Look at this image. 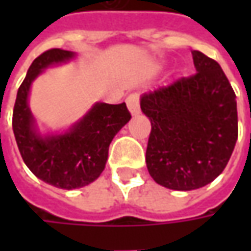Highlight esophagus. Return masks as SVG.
I'll use <instances>...</instances> for the list:
<instances>
[{
	"mask_svg": "<svg viewBox=\"0 0 251 251\" xmlns=\"http://www.w3.org/2000/svg\"><path fill=\"white\" fill-rule=\"evenodd\" d=\"M126 103H127V107L132 116H137L140 114V96L138 93H131L130 96L126 99Z\"/></svg>",
	"mask_w": 251,
	"mask_h": 251,
	"instance_id": "34e87169",
	"label": "esophagus"
}]
</instances>
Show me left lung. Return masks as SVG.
I'll list each match as a JSON object with an SVG mask.
<instances>
[{
  "instance_id": "1",
  "label": "left lung",
  "mask_w": 251,
  "mask_h": 251,
  "mask_svg": "<svg viewBox=\"0 0 251 251\" xmlns=\"http://www.w3.org/2000/svg\"><path fill=\"white\" fill-rule=\"evenodd\" d=\"M191 54L197 73L141 96L152 126L148 172L158 184L178 191L214 181L237 140L236 95L226 75L205 54Z\"/></svg>"
}]
</instances>
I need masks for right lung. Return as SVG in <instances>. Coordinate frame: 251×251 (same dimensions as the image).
I'll return each mask as SVG.
<instances>
[{"mask_svg":"<svg viewBox=\"0 0 251 251\" xmlns=\"http://www.w3.org/2000/svg\"><path fill=\"white\" fill-rule=\"evenodd\" d=\"M76 54L51 49L40 54L29 67L18 89L12 128L19 152L36 177L64 190L88 186L104 170L114 135L130 121L126 103H95L71 128L57 134H40L29 107L33 81L46 68L71 61Z\"/></svg>","mask_w":251,"mask_h":251,"instance_id":"right-lung-1","label":"right lung"}]
</instances>
